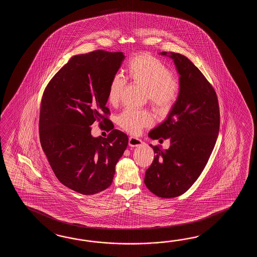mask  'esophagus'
<instances>
[{
    "instance_id": "1",
    "label": "esophagus",
    "mask_w": 257,
    "mask_h": 257,
    "mask_svg": "<svg viewBox=\"0 0 257 257\" xmlns=\"http://www.w3.org/2000/svg\"><path fill=\"white\" fill-rule=\"evenodd\" d=\"M144 144L142 140L135 138V137H130L128 139V145L130 147H140Z\"/></svg>"
}]
</instances>
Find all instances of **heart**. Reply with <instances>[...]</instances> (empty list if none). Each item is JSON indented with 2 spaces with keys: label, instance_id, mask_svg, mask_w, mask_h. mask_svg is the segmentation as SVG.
I'll use <instances>...</instances> for the list:
<instances>
[{
  "label": "heart",
  "instance_id": "obj_1",
  "mask_svg": "<svg viewBox=\"0 0 257 257\" xmlns=\"http://www.w3.org/2000/svg\"><path fill=\"white\" fill-rule=\"evenodd\" d=\"M125 77L131 82L145 88L146 98L160 112L173 107L179 95L180 83L163 61L149 53L132 57L125 69ZM126 82L120 75L111 80L106 98L111 105L120 101ZM118 124L125 131L138 133L142 127L153 125V118L146 110H124L118 115Z\"/></svg>",
  "mask_w": 257,
  "mask_h": 257
}]
</instances>
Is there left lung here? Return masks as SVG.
Wrapping results in <instances>:
<instances>
[{"label":"left lung","mask_w":257,"mask_h":257,"mask_svg":"<svg viewBox=\"0 0 257 257\" xmlns=\"http://www.w3.org/2000/svg\"><path fill=\"white\" fill-rule=\"evenodd\" d=\"M174 60L179 77L178 98L167 118L149 132L153 140L169 139L170 148H153V164L144 183L154 195L179 197L197 181L213 151L219 131V108L216 92L202 72L184 55L161 52Z\"/></svg>","instance_id":"8db88e82"}]
</instances>
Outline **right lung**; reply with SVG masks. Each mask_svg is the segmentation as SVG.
Returning <instances> with one entry per match:
<instances>
[{
	"instance_id": "add662e5",
	"label": "right lung",
	"mask_w": 257,
	"mask_h": 257,
	"mask_svg": "<svg viewBox=\"0 0 257 257\" xmlns=\"http://www.w3.org/2000/svg\"><path fill=\"white\" fill-rule=\"evenodd\" d=\"M125 59L123 52L95 50L73 56L45 89L40 106V143L61 184L82 195L109 187L115 164L128 144L107 118V90ZM110 131L94 138V120Z\"/></svg>"
}]
</instances>
